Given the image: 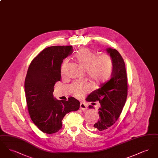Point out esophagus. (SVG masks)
Masks as SVG:
<instances>
[{"instance_id": "1", "label": "esophagus", "mask_w": 158, "mask_h": 158, "mask_svg": "<svg viewBox=\"0 0 158 158\" xmlns=\"http://www.w3.org/2000/svg\"><path fill=\"white\" fill-rule=\"evenodd\" d=\"M80 109L82 110H85L87 109V105L83 102H81L80 104Z\"/></svg>"}]
</instances>
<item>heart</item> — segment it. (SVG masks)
Returning a JSON list of instances; mask_svg holds the SVG:
<instances>
[{
    "label": "heart",
    "instance_id": "obj_1",
    "mask_svg": "<svg viewBox=\"0 0 158 158\" xmlns=\"http://www.w3.org/2000/svg\"><path fill=\"white\" fill-rule=\"evenodd\" d=\"M75 59L94 82H104L111 73L113 62L111 57L107 54L97 56V53L84 48L76 54ZM67 65L68 61H65L61 66L62 73H64ZM73 90L76 97H81L89 90V88L86 85L76 83L73 85Z\"/></svg>",
    "mask_w": 158,
    "mask_h": 158
}]
</instances>
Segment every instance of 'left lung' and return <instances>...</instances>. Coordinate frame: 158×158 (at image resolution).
Here are the masks:
<instances>
[{
	"label": "left lung",
	"mask_w": 158,
	"mask_h": 158,
	"mask_svg": "<svg viewBox=\"0 0 158 158\" xmlns=\"http://www.w3.org/2000/svg\"><path fill=\"white\" fill-rule=\"evenodd\" d=\"M111 58L113 70L110 79L100 85V88L88 95L89 102L98 101L99 119L92 128L99 133L105 132L118 119L127 97V77L124 61L119 52L111 48H106ZM89 108H94L89 105Z\"/></svg>",
	"instance_id": "1"
}]
</instances>
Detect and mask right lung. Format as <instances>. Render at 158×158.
<instances>
[{"mask_svg":"<svg viewBox=\"0 0 158 158\" xmlns=\"http://www.w3.org/2000/svg\"><path fill=\"white\" fill-rule=\"evenodd\" d=\"M72 51L71 45L47 47L32 60L27 71L24 86L28 113L33 123L47 134L57 132L65 115L80 107L73 97L64 101L53 97L54 85L61 79L63 60Z\"/></svg>","mask_w":158,"mask_h":158,"instance_id":"add662e5","label":"right lung"}]
</instances>
